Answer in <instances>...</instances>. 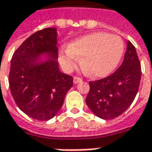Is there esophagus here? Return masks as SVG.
<instances>
[{
	"instance_id": "34e87169",
	"label": "esophagus",
	"mask_w": 152,
	"mask_h": 152,
	"mask_svg": "<svg viewBox=\"0 0 152 152\" xmlns=\"http://www.w3.org/2000/svg\"><path fill=\"white\" fill-rule=\"evenodd\" d=\"M80 81H82V79L79 77V76H75L74 77V79H73V82L75 83V84H77V83H79Z\"/></svg>"
}]
</instances>
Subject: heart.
Segmentation results:
<instances>
[{
	"instance_id": "obj_1",
	"label": "heart",
	"mask_w": 152,
	"mask_h": 152,
	"mask_svg": "<svg viewBox=\"0 0 152 152\" xmlns=\"http://www.w3.org/2000/svg\"><path fill=\"white\" fill-rule=\"evenodd\" d=\"M124 53V42L118 36L96 32L81 37L61 55L60 61L66 69H72L83 56L84 72L94 77H103L113 72Z\"/></svg>"
}]
</instances>
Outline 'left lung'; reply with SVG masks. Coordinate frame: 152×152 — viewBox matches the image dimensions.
<instances>
[{
  "instance_id": "1",
  "label": "left lung",
  "mask_w": 152,
  "mask_h": 152,
  "mask_svg": "<svg viewBox=\"0 0 152 152\" xmlns=\"http://www.w3.org/2000/svg\"><path fill=\"white\" fill-rule=\"evenodd\" d=\"M141 77V63L137 50L132 43L127 41L121 66L107 77L90 81L86 105L98 117L114 119L132 105L139 89Z\"/></svg>"
}]
</instances>
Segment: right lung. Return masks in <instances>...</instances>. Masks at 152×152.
Returning <instances> with one entry per match:
<instances>
[{
	"label": "right lung",
	"instance_id": "obj_1",
	"mask_svg": "<svg viewBox=\"0 0 152 152\" xmlns=\"http://www.w3.org/2000/svg\"><path fill=\"white\" fill-rule=\"evenodd\" d=\"M41 54L48 58L42 62ZM57 33L53 27L38 31L16 49L11 61L9 85L15 104L38 121L53 118L73 86V77L61 72Z\"/></svg>",
	"mask_w": 152,
	"mask_h": 152
}]
</instances>
